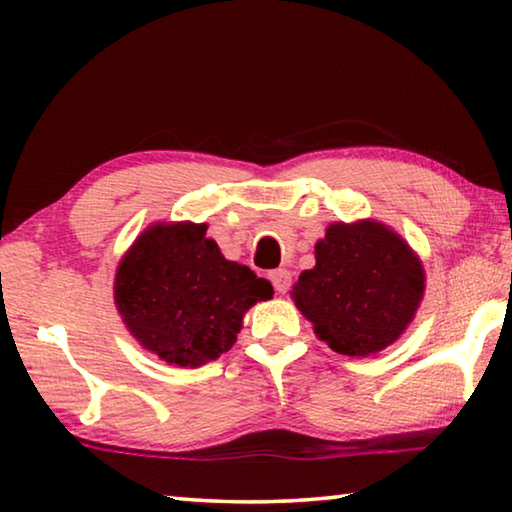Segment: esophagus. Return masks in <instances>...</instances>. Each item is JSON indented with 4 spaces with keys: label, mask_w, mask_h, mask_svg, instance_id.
Masks as SVG:
<instances>
[{
    "label": "esophagus",
    "mask_w": 512,
    "mask_h": 512,
    "mask_svg": "<svg viewBox=\"0 0 512 512\" xmlns=\"http://www.w3.org/2000/svg\"><path fill=\"white\" fill-rule=\"evenodd\" d=\"M271 282L277 293H287L289 287H291V273L287 271V268H277V271H271Z\"/></svg>",
    "instance_id": "esophagus-1"
}]
</instances>
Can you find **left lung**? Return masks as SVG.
<instances>
[{"mask_svg": "<svg viewBox=\"0 0 512 512\" xmlns=\"http://www.w3.org/2000/svg\"><path fill=\"white\" fill-rule=\"evenodd\" d=\"M291 296L334 352L370 357L413 320L424 268L384 223H332L316 244V266L300 273Z\"/></svg>", "mask_w": 512, "mask_h": 512, "instance_id": "obj_1", "label": "left lung"}]
</instances>
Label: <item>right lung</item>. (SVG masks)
Returning a JSON list of instances; mask_svg holds the SVG:
<instances>
[{
    "instance_id": "1",
    "label": "right lung",
    "mask_w": 512,
    "mask_h": 512,
    "mask_svg": "<svg viewBox=\"0 0 512 512\" xmlns=\"http://www.w3.org/2000/svg\"><path fill=\"white\" fill-rule=\"evenodd\" d=\"M205 223H158L135 239L115 277V305L146 350L198 368L237 341L246 311L271 282L228 262Z\"/></svg>"
}]
</instances>
